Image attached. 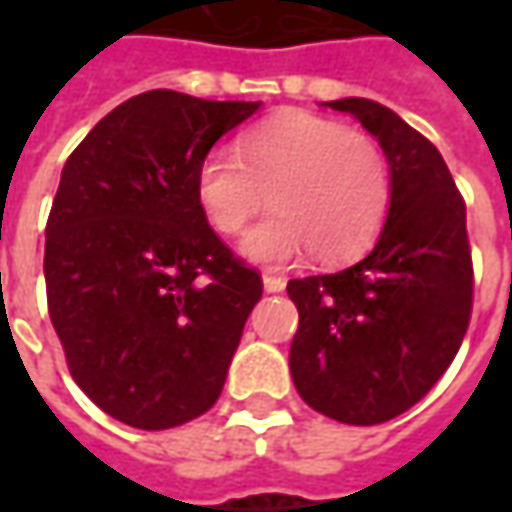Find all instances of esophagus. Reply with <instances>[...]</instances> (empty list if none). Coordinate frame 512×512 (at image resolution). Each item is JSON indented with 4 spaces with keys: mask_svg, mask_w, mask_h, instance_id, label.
<instances>
[{
    "mask_svg": "<svg viewBox=\"0 0 512 512\" xmlns=\"http://www.w3.org/2000/svg\"><path fill=\"white\" fill-rule=\"evenodd\" d=\"M262 282H265V290L267 293H279V290H285V279L282 276H276V273H265L262 276Z\"/></svg>",
    "mask_w": 512,
    "mask_h": 512,
    "instance_id": "1",
    "label": "esophagus"
}]
</instances>
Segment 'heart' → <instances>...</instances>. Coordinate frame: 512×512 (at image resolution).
<instances>
[{"instance_id": "1", "label": "heart", "mask_w": 512, "mask_h": 512, "mask_svg": "<svg viewBox=\"0 0 512 512\" xmlns=\"http://www.w3.org/2000/svg\"><path fill=\"white\" fill-rule=\"evenodd\" d=\"M267 202L242 253L285 265L307 247L336 265L359 256L382 233L393 185L376 139L319 113L293 110L245 130L236 156L210 150L193 173V196L207 225L236 236Z\"/></svg>"}]
</instances>
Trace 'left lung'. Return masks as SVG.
Listing matches in <instances>:
<instances>
[{"label": "left lung", "instance_id": "obj_1", "mask_svg": "<svg viewBox=\"0 0 512 512\" xmlns=\"http://www.w3.org/2000/svg\"><path fill=\"white\" fill-rule=\"evenodd\" d=\"M327 105L379 139L393 199L362 262L287 282L299 310L290 376L322 416L382 424L424 399L462 347L473 313L467 213L442 153L419 130L370 99Z\"/></svg>", "mask_w": 512, "mask_h": 512}]
</instances>
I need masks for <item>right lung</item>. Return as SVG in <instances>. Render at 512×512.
Listing matches in <instances>:
<instances>
[{"instance_id": "1", "label": "right lung", "mask_w": 512, "mask_h": 512, "mask_svg": "<svg viewBox=\"0 0 512 512\" xmlns=\"http://www.w3.org/2000/svg\"><path fill=\"white\" fill-rule=\"evenodd\" d=\"M259 102L148 90L90 130L45 227V287L73 382L108 416L168 430L207 413L262 276L216 236L196 165Z\"/></svg>"}]
</instances>
